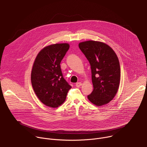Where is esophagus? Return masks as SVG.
Instances as JSON below:
<instances>
[{
	"label": "esophagus",
	"mask_w": 147,
	"mask_h": 147,
	"mask_svg": "<svg viewBox=\"0 0 147 147\" xmlns=\"http://www.w3.org/2000/svg\"><path fill=\"white\" fill-rule=\"evenodd\" d=\"M81 85H82V84H81V82H77V83L76 84V86L77 87H80Z\"/></svg>",
	"instance_id": "34e87169"
}]
</instances>
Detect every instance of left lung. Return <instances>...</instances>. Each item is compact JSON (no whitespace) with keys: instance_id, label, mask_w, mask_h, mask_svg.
Here are the masks:
<instances>
[{"instance_id":"obj_1","label":"left lung","mask_w":147,"mask_h":147,"mask_svg":"<svg viewBox=\"0 0 147 147\" xmlns=\"http://www.w3.org/2000/svg\"><path fill=\"white\" fill-rule=\"evenodd\" d=\"M78 47L91 66L94 90L88 99L96 106L107 104L115 97L119 87L118 57L109 46L101 42L85 41Z\"/></svg>"}]
</instances>
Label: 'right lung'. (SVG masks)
<instances>
[{
    "label": "right lung",
    "instance_id": "1",
    "mask_svg": "<svg viewBox=\"0 0 147 147\" xmlns=\"http://www.w3.org/2000/svg\"><path fill=\"white\" fill-rule=\"evenodd\" d=\"M69 47L66 43L45 47L34 63L31 77L34 91L42 102L51 108L61 105L71 88L63 76L60 65Z\"/></svg>",
    "mask_w": 147,
    "mask_h": 147
}]
</instances>
